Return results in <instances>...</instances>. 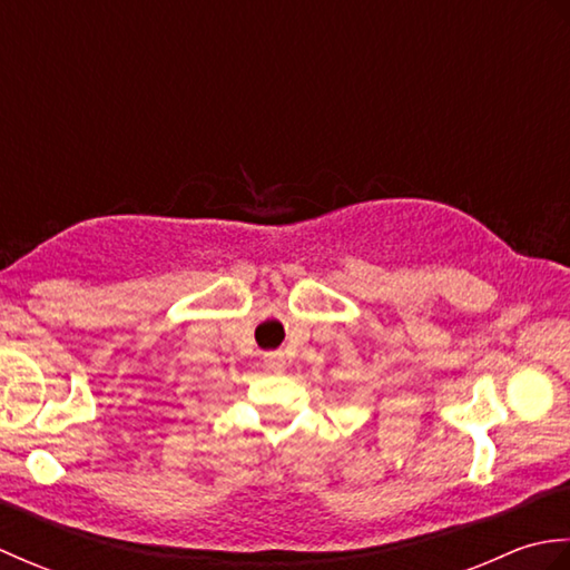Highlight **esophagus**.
I'll return each mask as SVG.
<instances>
[{"mask_svg":"<svg viewBox=\"0 0 570 570\" xmlns=\"http://www.w3.org/2000/svg\"><path fill=\"white\" fill-rule=\"evenodd\" d=\"M264 365L269 367L272 372H284L286 360H284L282 353H266V355H264Z\"/></svg>","mask_w":570,"mask_h":570,"instance_id":"esophagus-1","label":"esophagus"}]
</instances>
